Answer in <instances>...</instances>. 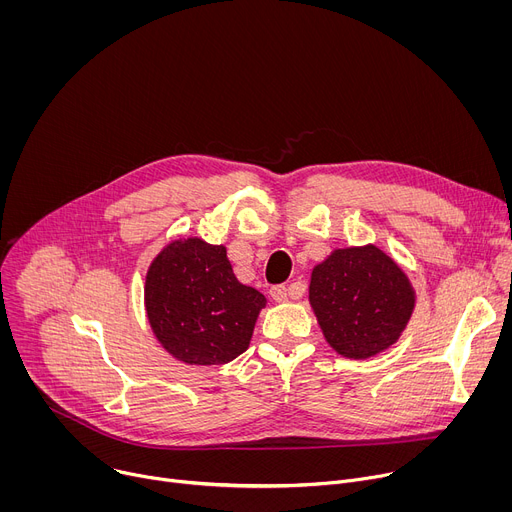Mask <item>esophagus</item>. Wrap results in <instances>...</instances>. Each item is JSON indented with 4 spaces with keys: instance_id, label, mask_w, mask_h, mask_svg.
Here are the masks:
<instances>
[{
    "instance_id": "1",
    "label": "esophagus",
    "mask_w": 512,
    "mask_h": 512,
    "mask_svg": "<svg viewBox=\"0 0 512 512\" xmlns=\"http://www.w3.org/2000/svg\"><path fill=\"white\" fill-rule=\"evenodd\" d=\"M269 298H271L273 302H277V304L287 302V298H289V289H287L285 285H273V287L269 289Z\"/></svg>"
}]
</instances>
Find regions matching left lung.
Returning <instances> with one entry per match:
<instances>
[{"mask_svg": "<svg viewBox=\"0 0 512 512\" xmlns=\"http://www.w3.org/2000/svg\"><path fill=\"white\" fill-rule=\"evenodd\" d=\"M310 304L326 342L358 360L399 340L415 308V291L387 253L364 245L336 249L314 267Z\"/></svg>", "mask_w": 512, "mask_h": 512, "instance_id": "1", "label": "left lung"}]
</instances>
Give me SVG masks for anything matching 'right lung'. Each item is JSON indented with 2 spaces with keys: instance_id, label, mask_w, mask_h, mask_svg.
Masks as SVG:
<instances>
[{
  "instance_id": "add662e5",
  "label": "right lung",
  "mask_w": 512,
  "mask_h": 512,
  "mask_svg": "<svg viewBox=\"0 0 512 512\" xmlns=\"http://www.w3.org/2000/svg\"><path fill=\"white\" fill-rule=\"evenodd\" d=\"M265 296L237 281L223 245L178 239L145 275V312L160 344L186 364H225L243 354Z\"/></svg>"
}]
</instances>
